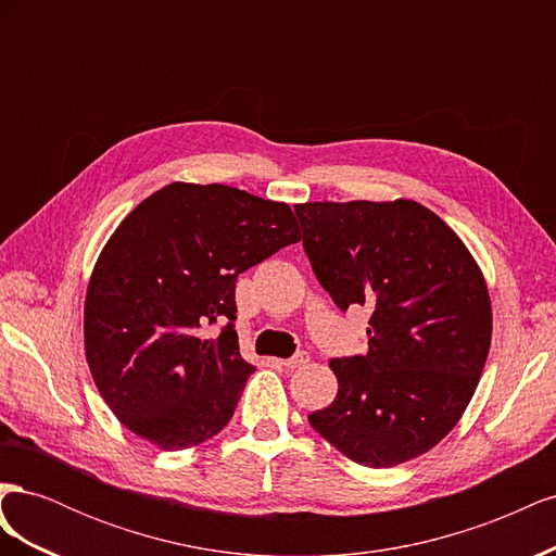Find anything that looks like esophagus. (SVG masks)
I'll return each instance as SVG.
<instances>
[{
	"label": "esophagus",
	"instance_id": "esophagus-1",
	"mask_svg": "<svg viewBox=\"0 0 556 556\" xmlns=\"http://www.w3.org/2000/svg\"><path fill=\"white\" fill-rule=\"evenodd\" d=\"M308 352H296L294 357H290V359H280V366H285V368H299V366H306L308 364Z\"/></svg>",
	"mask_w": 556,
	"mask_h": 556
}]
</instances>
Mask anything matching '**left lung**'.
<instances>
[{"instance_id": "1", "label": "left lung", "mask_w": 556, "mask_h": 556, "mask_svg": "<svg viewBox=\"0 0 556 556\" xmlns=\"http://www.w3.org/2000/svg\"><path fill=\"white\" fill-rule=\"evenodd\" d=\"M294 211L333 304L371 308L368 352L331 359L339 394L308 422L362 466L415 459L459 422L482 376L492 304L480 268L417 201H313Z\"/></svg>"}]
</instances>
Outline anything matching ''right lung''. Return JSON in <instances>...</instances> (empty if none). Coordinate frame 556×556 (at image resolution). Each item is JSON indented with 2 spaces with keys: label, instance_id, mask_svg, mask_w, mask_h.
<instances>
[{
  "label": "right lung",
  "instance_id": "obj_1",
  "mask_svg": "<svg viewBox=\"0 0 556 556\" xmlns=\"http://www.w3.org/2000/svg\"><path fill=\"white\" fill-rule=\"evenodd\" d=\"M288 204L229 185L172 182L113 231L86 294V357L121 422L162 450L227 427L255 366L239 352L237 280L296 243ZM226 327L215 340L203 329Z\"/></svg>",
  "mask_w": 556,
  "mask_h": 556
}]
</instances>
